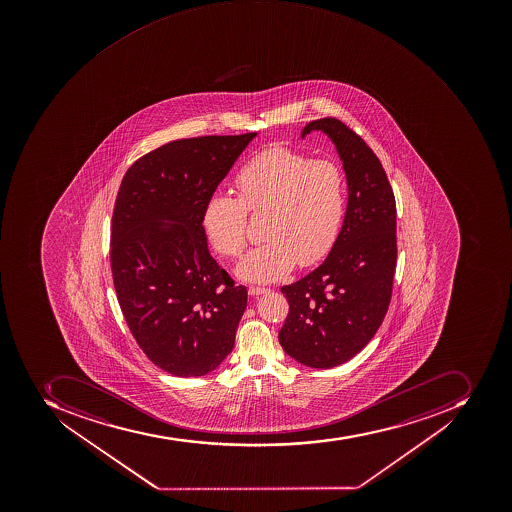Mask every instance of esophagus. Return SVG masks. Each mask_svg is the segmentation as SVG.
Here are the masks:
<instances>
[{
	"mask_svg": "<svg viewBox=\"0 0 512 512\" xmlns=\"http://www.w3.org/2000/svg\"><path fill=\"white\" fill-rule=\"evenodd\" d=\"M266 292H268V289H266V287H258V286H250L249 287V294L252 295V297H255V295L266 294Z\"/></svg>",
	"mask_w": 512,
	"mask_h": 512,
	"instance_id": "esophagus-1",
	"label": "esophagus"
}]
</instances>
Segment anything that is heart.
Listing matches in <instances>:
<instances>
[{
    "mask_svg": "<svg viewBox=\"0 0 512 512\" xmlns=\"http://www.w3.org/2000/svg\"><path fill=\"white\" fill-rule=\"evenodd\" d=\"M239 199L210 196L203 225L215 249L239 257L247 246V212L268 214L262 246L238 266L239 278L273 282L332 250L346 212L345 174L332 161H313L282 145L250 158L234 177Z\"/></svg>",
    "mask_w": 512,
    "mask_h": 512,
    "instance_id": "1",
    "label": "heart"
}]
</instances>
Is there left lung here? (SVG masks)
Here are the masks:
<instances>
[{"instance_id":"1","label":"left lung","mask_w":512,"mask_h":512,"mask_svg":"<svg viewBox=\"0 0 512 512\" xmlns=\"http://www.w3.org/2000/svg\"><path fill=\"white\" fill-rule=\"evenodd\" d=\"M329 135L343 161L348 204L337 241L321 266L284 286L289 314L282 349L313 369H332L361 353L385 319L396 273V199L380 159L340 119L306 124Z\"/></svg>"}]
</instances>
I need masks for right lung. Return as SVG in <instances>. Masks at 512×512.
Returning a JSON list of instances; mask_svg holds the SVG:
<instances>
[{"label":"right lung","instance_id":"add662e5","mask_svg":"<svg viewBox=\"0 0 512 512\" xmlns=\"http://www.w3.org/2000/svg\"><path fill=\"white\" fill-rule=\"evenodd\" d=\"M257 132L174 140L137 159L116 196L110 262L127 327L153 364L203 377L231 353L247 289L207 249L204 207Z\"/></svg>","mask_w":512,"mask_h":512}]
</instances>
